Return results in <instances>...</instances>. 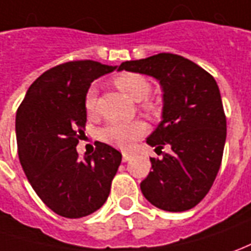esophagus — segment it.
Segmentation results:
<instances>
[{
    "instance_id": "1",
    "label": "esophagus",
    "mask_w": 251,
    "mask_h": 251,
    "mask_svg": "<svg viewBox=\"0 0 251 251\" xmlns=\"http://www.w3.org/2000/svg\"><path fill=\"white\" fill-rule=\"evenodd\" d=\"M131 158H132V153H127V151L123 153V162H127Z\"/></svg>"
}]
</instances>
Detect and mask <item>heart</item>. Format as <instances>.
Wrapping results in <instances>:
<instances>
[{
  "mask_svg": "<svg viewBox=\"0 0 251 251\" xmlns=\"http://www.w3.org/2000/svg\"><path fill=\"white\" fill-rule=\"evenodd\" d=\"M115 84L122 90L126 96L132 98L134 101H142L148 98L151 90V84L146 76L135 72H124L115 77ZM97 101H98V91L96 86H90L84 96V109L90 116L97 112ZM143 109L148 112H154L157 109L153 101H143ZM146 132V126L141 120L134 122H110L108 123L100 132V138L103 142L110 143L113 146L122 149H128L136 139Z\"/></svg>",
  "mask_w": 251,
  "mask_h": 251,
  "instance_id": "b5f03b06",
  "label": "heart"
}]
</instances>
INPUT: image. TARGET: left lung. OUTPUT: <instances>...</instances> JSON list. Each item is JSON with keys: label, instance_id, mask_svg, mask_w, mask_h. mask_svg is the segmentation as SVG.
Returning <instances> with one entry per match:
<instances>
[{"label": "left lung", "instance_id": "left-lung-1", "mask_svg": "<svg viewBox=\"0 0 251 251\" xmlns=\"http://www.w3.org/2000/svg\"><path fill=\"white\" fill-rule=\"evenodd\" d=\"M155 77L164 91L162 120L146 142L164 153L150 158L153 171L141 183L145 198L167 212L194 208L208 194L220 169L227 120L215 77L188 58L158 53L126 61L119 71ZM162 153V151H161Z\"/></svg>", "mask_w": 251, "mask_h": 251}]
</instances>
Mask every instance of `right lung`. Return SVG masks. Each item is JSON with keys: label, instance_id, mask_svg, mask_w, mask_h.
<instances>
[{"label": "right lung", "instance_id": "obj_1", "mask_svg": "<svg viewBox=\"0 0 251 251\" xmlns=\"http://www.w3.org/2000/svg\"><path fill=\"white\" fill-rule=\"evenodd\" d=\"M116 67L79 60L60 64L36 79L16 113L19 160L42 202L57 215L80 219L108 200L122 153L96 142L93 154L79 158L84 135V96L91 82Z\"/></svg>", "mask_w": 251, "mask_h": 251}]
</instances>
